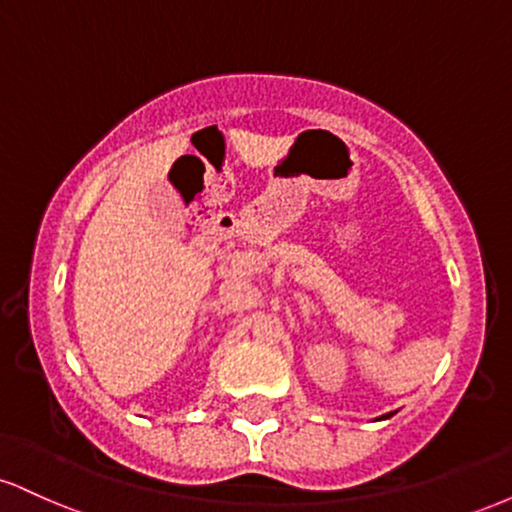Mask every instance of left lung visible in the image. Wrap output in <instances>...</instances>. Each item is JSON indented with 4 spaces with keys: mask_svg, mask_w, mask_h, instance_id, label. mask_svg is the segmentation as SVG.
Returning <instances> with one entry per match:
<instances>
[{
    "mask_svg": "<svg viewBox=\"0 0 512 512\" xmlns=\"http://www.w3.org/2000/svg\"><path fill=\"white\" fill-rule=\"evenodd\" d=\"M387 416H390V414H385V416H380V419H387Z\"/></svg>",
    "mask_w": 512,
    "mask_h": 512,
    "instance_id": "obj_1",
    "label": "left lung"
}]
</instances>
